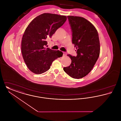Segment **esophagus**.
Returning a JSON list of instances; mask_svg holds the SVG:
<instances>
[{
	"mask_svg": "<svg viewBox=\"0 0 121 121\" xmlns=\"http://www.w3.org/2000/svg\"><path fill=\"white\" fill-rule=\"evenodd\" d=\"M67 55V53L66 52H63V56H66Z\"/></svg>",
	"mask_w": 121,
	"mask_h": 121,
	"instance_id": "34e87169",
	"label": "esophagus"
}]
</instances>
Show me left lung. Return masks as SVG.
Listing matches in <instances>:
<instances>
[{"label":"left lung","mask_w":121,"mask_h":121,"mask_svg":"<svg viewBox=\"0 0 121 121\" xmlns=\"http://www.w3.org/2000/svg\"><path fill=\"white\" fill-rule=\"evenodd\" d=\"M72 32V43L76 47V57L68 54L72 62L63 68L71 77L81 78L92 70L100 54V42L98 31L92 23L84 17L68 16Z\"/></svg>","instance_id":"left-lung-1"}]
</instances>
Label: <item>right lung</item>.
Masks as SVG:
<instances>
[{
    "mask_svg": "<svg viewBox=\"0 0 121 121\" xmlns=\"http://www.w3.org/2000/svg\"><path fill=\"white\" fill-rule=\"evenodd\" d=\"M67 20V17L44 13L34 18L24 33L21 43L23 60L28 68L35 74L50 69L52 62L63 56L59 50L46 48L47 40Z\"/></svg>",
    "mask_w": 121,
    "mask_h": 121,
    "instance_id": "add662e5",
    "label": "right lung"
}]
</instances>
